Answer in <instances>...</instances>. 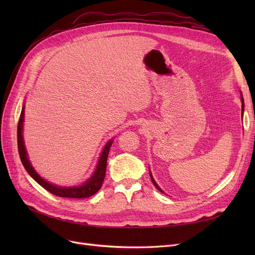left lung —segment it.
<instances>
[{
  "instance_id": "obj_1",
  "label": "left lung",
  "mask_w": 255,
  "mask_h": 255,
  "mask_svg": "<svg viewBox=\"0 0 255 255\" xmlns=\"http://www.w3.org/2000/svg\"><path fill=\"white\" fill-rule=\"evenodd\" d=\"M241 100H242V116L244 115V106H245V103H244V98H243V94H242V92H241ZM150 176H151V180H152V183L154 184V186H155L160 192H163V194H164V191L163 190H161L160 189V187L158 186V185L156 184V182L155 181H154V179H153V176H152V174H151V171H150Z\"/></svg>"
}]
</instances>
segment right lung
<instances>
[{"instance_id": "1", "label": "right lung", "mask_w": 255, "mask_h": 255, "mask_svg": "<svg viewBox=\"0 0 255 255\" xmlns=\"http://www.w3.org/2000/svg\"><path fill=\"white\" fill-rule=\"evenodd\" d=\"M24 109L25 106H22V111L20 115V119L18 122V132H17V138H18V150H19V155L20 159L22 161L23 166H24L25 170L27 173L33 177V179L42 186L44 189L50 191L51 194L58 196V197H64V198H74V199H82V198H88L92 195H95L99 189L101 188L105 172H106V163H107V157H109V152L112 146V143L114 139L109 140L104 146V149L100 155V158L98 160V165L96 167V170L89 179L83 183L80 186H70V187H65V186H58V185L52 184L44 179L36 172L34 167L30 164V161L27 157V152L25 149L24 140H23V122H24Z\"/></svg>"}]
</instances>
